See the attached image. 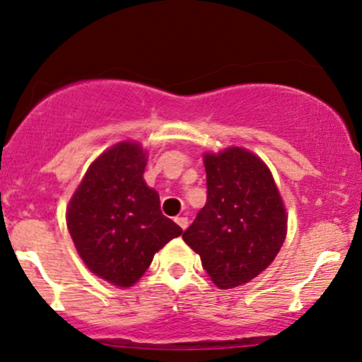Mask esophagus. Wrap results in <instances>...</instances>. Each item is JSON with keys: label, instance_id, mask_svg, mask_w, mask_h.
Returning <instances> with one entry per match:
<instances>
[{"label": "esophagus", "instance_id": "obj_1", "mask_svg": "<svg viewBox=\"0 0 362 362\" xmlns=\"http://www.w3.org/2000/svg\"><path fill=\"white\" fill-rule=\"evenodd\" d=\"M175 221H177L178 226L182 228V230H187V226H189V219L184 218V216H180V218H177Z\"/></svg>", "mask_w": 362, "mask_h": 362}]
</instances>
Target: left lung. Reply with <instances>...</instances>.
Returning a JSON list of instances; mask_svg holds the SVG:
<instances>
[{
	"instance_id": "8db88e82",
	"label": "left lung",
	"mask_w": 362,
	"mask_h": 362,
	"mask_svg": "<svg viewBox=\"0 0 362 362\" xmlns=\"http://www.w3.org/2000/svg\"><path fill=\"white\" fill-rule=\"evenodd\" d=\"M207 202L184 231L218 288L247 284L284 243L288 216L267 165L248 149L206 153Z\"/></svg>"
}]
</instances>
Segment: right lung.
<instances>
[{
	"mask_svg": "<svg viewBox=\"0 0 362 362\" xmlns=\"http://www.w3.org/2000/svg\"><path fill=\"white\" fill-rule=\"evenodd\" d=\"M146 161V151L132 141L109 148L90 165L66 211L86 267L119 288L138 282L155 253L182 235L144 182Z\"/></svg>",
	"mask_w": 362,
	"mask_h": 362,
	"instance_id": "obj_1",
	"label": "right lung"
}]
</instances>
